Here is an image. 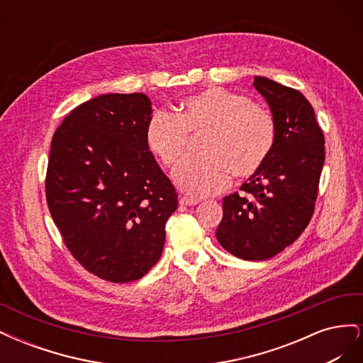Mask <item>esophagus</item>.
Returning a JSON list of instances; mask_svg holds the SVG:
<instances>
[{"label": "esophagus", "mask_w": 363, "mask_h": 363, "mask_svg": "<svg viewBox=\"0 0 363 363\" xmlns=\"http://www.w3.org/2000/svg\"><path fill=\"white\" fill-rule=\"evenodd\" d=\"M200 203L199 199H192V196H182L180 199V204L183 206H196Z\"/></svg>", "instance_id": "1"}]
</instances>
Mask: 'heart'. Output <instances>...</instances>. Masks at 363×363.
Here are the masks:
<instances>
[{
  "mask_svg": "<svg viewBox=\"0 0 363 363\" xmlns=\"http://www.w3.org/2000/svg\"><path fill=\"white\" fill-rule=\"evenodd\" d=\"M203 156L184 159L172 172L174 183L192 196L221 192L236 177L256 174L276 140V123L267 107L244 95L211 87L186 98L177 116L159 111L150 118L145 140L164 167L177 163L189 135H201Z\"/></svg>",
  "mask_w": 363,
  "mask_h": 363,
  "instance_id": "b5f03b06",
  "label": "heart"
}]
</instances>
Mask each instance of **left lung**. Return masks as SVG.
<instances>
[{"label": "left lung", "instance_id": "left-lung-1", "mask_svg": "<svg viewBox=\"0 0 363 363\" xmlns=\"http://www.w3.org/2000/svg\"><path fill=\"white\" fill-rule=\"evenodd\" d=\"M276 123V140L262 168L223 200L216 239L244 260L271 259L304 232L315 211L325 159L313 107L292 87L255 77Z\"/></svg>", "mask_w": 363, "mask_h": 363}]
</instances>
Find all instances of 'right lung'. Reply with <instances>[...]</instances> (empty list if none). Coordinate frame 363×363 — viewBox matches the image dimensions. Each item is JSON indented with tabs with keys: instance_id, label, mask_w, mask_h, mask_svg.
Wrapping results in <instances>:
<instances>
[{
	"instance_id": "right-lung-1",
	"label": "right lung",
	"mask_w": 363,
	"mask_h": 363,
	"mask_svg": "<svg viewBox=\"0 0 363 363\" xmlns=\"http://www.w3.org/2000/svg\"><path fill=\"white\" fill-rule=\"evenodd\" d=\"M145 94H106L75 107L51 140L45 194L80 265L113 283L156 265L177 192L145 140Z\"/></svg>"
}]
</instances>
